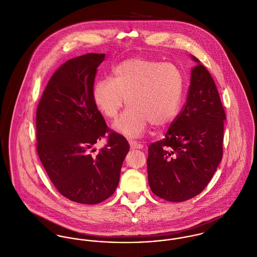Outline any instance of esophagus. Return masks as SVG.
I'll return each instance as SVG.
<instances>
[{"mask_svg":"<svg viewBox=\"0 0 257 257\" xmlns=\"http://www.w3.org/2000/svg\"><path fill=\"white\" fill-rule=\"evenodd\" d=\"M128 143H130V147L132 149H142L144 147L143 145H141V144H139L138 142H135V141H130Z\"/></svg>","mask_w":257,"mask_h":257,"instance_id":"1","label":"esophagus"}]
</instances>
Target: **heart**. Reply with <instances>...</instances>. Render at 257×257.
Returning a JSON list of instances; mask_svg holds the SVG:
<instances>
[{
  "mask_svg": "<svg viewBox=\"0 0 257 257\" xmlns=\"http://www.w3.org/2000/svg\"><path fill=\"white\" fill-rule=\"evenodd\" d=\"M184 88L183 74L175 64L133 57L112 68L111 79L104 78L95 83L93 100L102 114L112 120L117 117L125 99L130 108L113 127L127 138H139L149 123L163 127L175 119Z\"/></svg>",
  "mask_w": 257,
  "mask_h": 257,
  "instance_id": "b5f03b06",
  "label": "heart"
}]
</instances>
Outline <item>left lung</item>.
<instances>
[{
    "label": "left lung",
    "instance_id": "left-lung-1",
    "mask_svg": "<svg viewBox=\"0 0 257 257\" xmlns=\"http://www.w3.org/2000/svg\"><path fill=\"white\" fill-rule=\"evenodd\" d=\"M192 69L186 103L165 138L148 147L147 174L151 191L169 202L199 195L222 158L225 112L210 72Z\"/></svg>",
    "mask_w": 257,
    "mask_h": 257
}]
</instances>
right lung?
Returning <instances> with one entry per match:
<instances>
[{"mask_svg": "<svg viewBox=\"0 0 257 257\" xmlns=\"http://www.w3.org/2000/svg\"><path fill=\"white\" fill-rule=\"evenodd\" d=\"M105 53H88L63 63L49 79L37 105V151L58 192L86 205L110 198L130 150L125 138L108 127L93 100ZM107 145L96 155L92 147Z\"/></svg>", "mask_w": 257, "mask_h": 257, "instance_id": "1", "label": "right lung"}]
</instances>
